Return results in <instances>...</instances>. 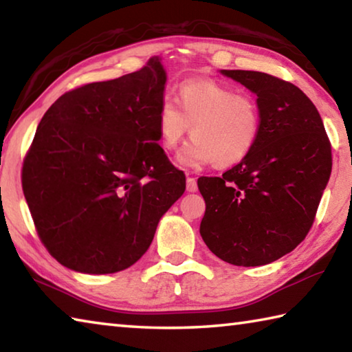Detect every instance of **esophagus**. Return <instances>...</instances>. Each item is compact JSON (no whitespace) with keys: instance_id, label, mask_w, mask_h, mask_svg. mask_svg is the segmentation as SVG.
Masks as SVG:
<instances>
[{"instance_id":"esophagus-1","label":"esophagus","mask_w":352,"mask_h":352,"mask_svg":"<svg viewBox=\"0 0 352 352\" xmlns=\"http://www.w3.org/2000/svg\"><path fill=\"white\" fill-rule=\"evenodd\" d=\"M186 190L188 192H195L197 190V182H195V178H188L186 180Z\"/></svg>"}]
</instances>
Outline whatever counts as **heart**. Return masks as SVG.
<instances>
[{"instance_id":"b5f03b06","label":"heart","mask_w":352,"mask_h":352,"mask_svg":"<svg viewBox=\"0 0 352 352\" xmlns=\"http://www.w3.org/2000/svg\"><path fill=\"white\" fill-rule=\"evenodd\" d=\"M178 94L180 102L166 96L160 104L157 127L164 152H175L192 129L194 141L178 157L184 168H230L252 153L261 133L259 107L252 98L212 80H186Z\"/></svg>"}]
</instances>
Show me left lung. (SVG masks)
<instances>
[{
	"instance_id": "left-lung-1",
	"label": "left lung",
	"mask_w": 352,
	"mask_h": 352,
	"mask_svg": "<svg viewBox=\"0 0 352 352\" xmlns=\"http://www.w3.org/2000/svg\"><path fill=\"white\" fill-rule=\"evenodd\" d=\"M258 99L254 148L222 177L199 178L206 210L200 234L233 265H265L305 239L332 169L323 121L300 88L259 71L220 69Z\"/></svg>"
}]
</instances>
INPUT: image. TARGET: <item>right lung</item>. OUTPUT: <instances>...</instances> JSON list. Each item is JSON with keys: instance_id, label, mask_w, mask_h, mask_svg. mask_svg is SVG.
I'll return each mask as SVG.
<instances>
[{"instance_id": "right-lung-1", "label": "right lung", "mask_w": 352, "mask_h": 352, "mask_svg": "<svg viewBox=\"0 0 352 352\" xmlns=\"http://www.w3.org/2000/svg\"><path fill=\"white\" fill-rule=\"evenodd\" d=\"M168 80L162 58L65 93L35 132L23 192L41 242L68 269L105 275L147 252L186 188L157 141Z\"/></svg>"}]
</instances>
